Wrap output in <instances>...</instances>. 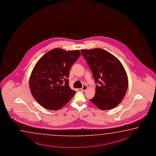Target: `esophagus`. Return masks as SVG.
<instances>
[{"mask_svg": "<svg viewBox=\"0 0 156 156\" xmlns=\"http://www.w3.org/2000/svg\"><path fill=\"white\" fill-rule=\"evenodd\" d=\"M87 89V86L86 85H83V86H82V88H80V90H82V91H85Z\"/></svg>", "mask_w": 156, "mask_h": 156, "instance_id": "34e87169", "label": "esophagus"}]
</instances>
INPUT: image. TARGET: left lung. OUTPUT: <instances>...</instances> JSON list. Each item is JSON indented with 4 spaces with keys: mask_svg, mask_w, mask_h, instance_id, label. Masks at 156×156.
<instances>
[{
    "mask_svg": "<svg viewBox=\"0 0 156 156\" xmlns=\"http://www.w3.org/2000/svg\"><path fill=\"white\" fill-rule=\"evenodd\" d=\"M81 51L98 84L95 95L90 101L101 110L114 108L124 98L128 86L122 64L114 55L101 48Z\"/></svg>",
    "mask_w": 156,
    "mask_h": 156,
    "instance_id": "1",
    "label": "left lung"
}]
</instances>
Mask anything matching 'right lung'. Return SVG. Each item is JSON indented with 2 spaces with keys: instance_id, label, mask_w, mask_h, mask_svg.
Here are the masks:
<instances>
[{
  "instance_id": "add662e5",
  "label": "right lung",
  "mask_w": 156,
  "mask_h": 156,
  "mask_svg": "<svg viewBox=\"0 0 156 156\" xmlns=\"http://www.w3.org/2000/svg\"><path fill=\"white\" fill-rule=\"evenodd\" d=\"M81 55L79 50L55 48L43 55L35 64L29 80L33 97L48 110H57L75 94L69 86V70Z\"/></svg>"
}]
</instances>
